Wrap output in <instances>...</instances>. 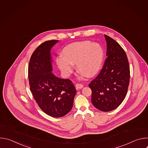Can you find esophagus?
Instances as JSON below:
<instances>
[{"instance_id": "34e87169", "label": "esophagus", "mask_w": 148, "mask_h": 148, "mask_svg": "<svg viewBox=\"0 0 148 148\" xmlns=\"http://www.w3.org/2000/svg\"><path fill=\"white\" fill-rule=\"evenodd\" d=\"M83 87H84V86L82 85V84H77L76 85H75V88L77 90L81 89V88H83Z\"/></svg>"}]
</instances>
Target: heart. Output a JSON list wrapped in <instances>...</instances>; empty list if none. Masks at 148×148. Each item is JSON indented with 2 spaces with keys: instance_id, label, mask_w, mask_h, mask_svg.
<instances>
[{
  "instance_id": "obj_1",
  "label": "heart",
  "mask_w": 148,
  "mask_h": 148,
  "mask_svg": "<svg viewBox=\"0 0 148 148\" xmlns=\"http://www.w3.org/2000/svg\"><path fill=\"white\" fill-rule=\"evenodd\" d=\"M64 56L57 58L60 70L69 75L76 64L78 70L88 77H92L99 71L103 60L104 53L101 46L90 41H83L70 45L64 49Z\"/></svg>"
}]
</instances>
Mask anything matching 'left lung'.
Listing matches in <instances>:
<instances>
[{"label":"left lung","instance_id":"left-lung-1","mask_svg":"<svg viewBox=\"0 0 148 148\" xmlns=\"http://www.w3.org/2000/svg\"><path fill=\"white\" fill-rule=\"evenodd\" d=\"M107 41V56L98 76L89 84L91 102L98 110L108 112L116 108L128 91L130 70L127 56L121 46L110 37Z\"/></svg>","mask_w":148,"mask_h":148}]
</instances>
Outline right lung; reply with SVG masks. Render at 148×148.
Wrapping results in <instances>:
<instances>
[{
  "mask_svg": "<svg viewBox=\"0 0 148 148\" xmlns=\"http://www.w3.org/2000/svg\"><path fill=\"white\" fill-rule=\"evenodd\" d=\"M58 40L40 45L32 54L28 77L30 90L41 110L46 114L60 118L72 109L76 90L69 79L56 77L53 73L51 48Z\"/></svg>",
  "mask_w": 148,
  "mask_h": 148,
  "instance_id": "1",
  "label": "right lung"
}]
</instances>
